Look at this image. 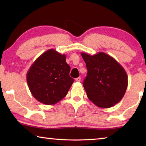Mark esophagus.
<instances>
[{"label":"esophagus","mask_w":146,"mask_h":146,"mask_svg":"<svg viewBox=\"0 0 146 146\" xmlns=\"http://www.w3.org/2000/svg\"><path fill=\"white\" fill-rule=\"evenodd\" d=\"M75 80L76 81V82H80V80H81V78H80V77H78V78H76L75 79Z\"/></svg>","instance_id":"obj_1"}]
</instances>
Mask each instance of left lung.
<instances>
[{
	"label": "left lung",
	"mask_w": 146,
	"mask_h": 146,
	"mask_svg": "<svg viewBox=\"0 0 146 146\" xmlns=\"http://www.w3.org/2000/svg\"><path fill=\"white\" fill-rule=\"evenodd\" d=\"M88 70L83 82L89 99L101 108L119 102L127 88L124 69L112 56L103 52L93 55L81 53Z\"/></svg>",
	"instance_id": "8db88e82"
}]
</instances>
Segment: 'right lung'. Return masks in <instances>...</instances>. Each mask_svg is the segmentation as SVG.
I'll use <instances>...</instances> for the list:
<instances>
[{
    "label": "right lung",
    "mask_w": 146,
    "mask_h": 146,
    "mask_svg": "<svg viewBox=\"0 0 146 146\" xmlns=\"http://www.w3.org/2000/svg\"><path fill=\"white\" fill-rule=\"evenodd\" d=\"M66 55L50 49L36 59L27 73L32 95L46 105L57 103L66 97L74 82Z\"/></svg>",
    "instance_id": "obj_1"
}]
</instances>
